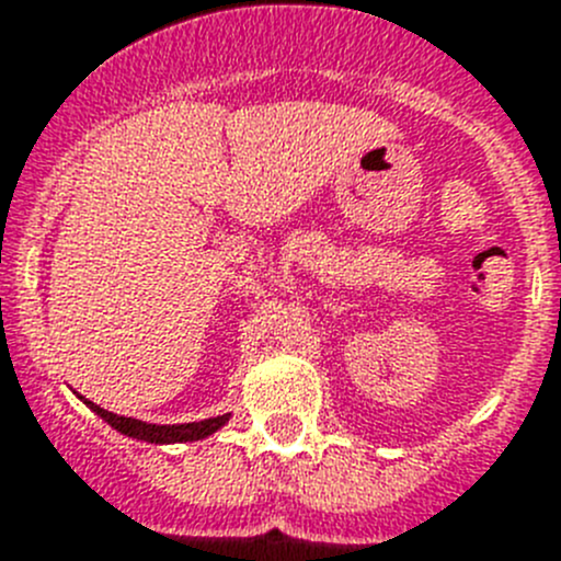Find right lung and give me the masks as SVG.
Here are the masks:
<instances>
[{
  "label": "right lung",
  "mask_w": 561,
  "mask_h": 561,
  "mask_svg": "<svg viewBox=\"0 0 561 561\" xmlns=\"http://www.w3.org/2000/svg\"><path fill=\"white\" fill-rule=\"evenodd\" d=\"M82 399V396H77ZM104 423L115 428V432L127 434L133 439H144V443H154V446H171V443H193V439H204L209 434H216L218 428L227 426V421L232 415H218V417H207V421H193V423H169V426H160V423H146V421H135V417H124L115 415V412L102 410L93 401L82 399Z\"/></svg>",
  "instance_id": "obj_1"
}]
</instances>
